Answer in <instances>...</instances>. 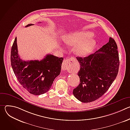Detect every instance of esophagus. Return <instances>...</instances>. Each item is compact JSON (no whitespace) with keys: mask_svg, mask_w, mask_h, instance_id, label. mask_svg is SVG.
<instances>
[{"mask_svg":"<svg viewBox=\"0 0 130 130\" xmlns=\"http://www.w3.org/2000/svg\"><path fill=\"white\" fill-rule=\"evenodd\" d=\"M71 64H72V59L71 58L64 60L63 61L62 65V69L64 70H68Z\"/></svg>","mask_w":130,"mask_h":130,"instance_id":"obj_1","label":"esophagus"}]
</instances>
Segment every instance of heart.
I'll use <instances>...</instances> for the list:
<instances>
[{"instance_id": "1", "label": "heart", "mask_w": 130, "mask_h": 130, "mask_svg": "<svg viewBox=\"0 0 130 130\" xmlns=\"http://www.w3.org/2000/svg\"><path fill=\"white\" fill-rule=\"evenodd\" d=\"M65 43L68 46H75V51L79 56H85L93 50L95 41L89 32H75L68 35Z\"/></svg>"}]
</instances>
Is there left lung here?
Here are the masks:
<instances>
[{
    "label": "left lung",
    "instance_id": "left-lung-1",
    "mask_svg": "<svg viewBox=\"0 0 130 130\" xmlns=\"http://www.w3.org/2000/svg\"><path fill=\"white\" fill-rule=\"evenodd\" d=\"M80 63V83L73 90L80 101L88 103L97 100L108 89L116 79L119 59L117 46L113 39L95 53L87 57H77Z\"/></svg>",
    "mask_w": 130,
    "mask_h": 130
}]
</instances>
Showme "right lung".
I'll use <instances>...</instances> for the list:
<instances>
[{
    "label": "right lung",
    "instance_id": "1",
    "mask_svg": "<svg viewBox=\"0 0 130 130\" xmlns=\"http://www.w3.org/2000/svg\"><path fill=\"white\" fill-rule=\"evenodd\" d=\"M63 60V58L47 54L41 61H23L18 54L16 38L11 48V63L16 77L25 89L35 95L49 90L55 78L60 74Z\"/></svg>",
    "mask_w": 130,
    "mask_h": 130
}]
</instances>
